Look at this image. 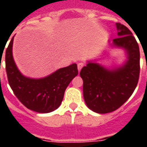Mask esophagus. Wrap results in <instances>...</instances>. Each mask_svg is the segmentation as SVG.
<instances>
[{
    "label": "esophagus",
    "mask_w": 147,
    "mask_h": 147,
    "mask_svg": "<svg viewBox=\"0 0 147 147\" xmlns=\"http://www.w3.org/2000/svg\"><path fill=\"white\" fill-rule=\"evenodd\" d=\"M83 63H78V71H80V70L82 69V67H83Z\"/></svg>",
    "instance_id": "1"
}]
</instances>
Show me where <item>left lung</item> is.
Returning a JSON list of instances; mask_svg holds the SVG:
<instances>
[{"instance_id": "left-lung-1", "label": "left lung", "mask_w": 147, "mask_h": 147, "mask_svg": "<svg viewBox=\"0 0 147 147\" xmlns=\"http://www.w3.org/2000/svg\"><path fill=\"white\" fill-rule=\"evenodd\" d=\"M118 38L112 49H123L126 60L120 65L105 66L95 60L86 61L80 71L86 106L97 113H108L120 108L136 89L139 76V48L132 33L123 24H116Z\"/></svg>"}]
</instances>
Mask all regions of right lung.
Returning a JSON list of instances; mask_svg holds the SVG:
<instances>
[{"label": "right lung", "mask_w": 147, "mask_h": 147, "mask_svg": "<svg viewBox=\"0 0 147 147\" xmlns=\"http://www.w3.org/2000/svg\"><path fill=\"white\" fill-rule=\"evenodd\" d=\"M12 37L5 53V65L8 83L15 95L27 109L40 113L56 110L64 98V91L78 75L77 64L55 71L43 78L25 76L15 63L12 55Z\"/></svg>", "instance_id": "right-lung-1"}]
</instances>
